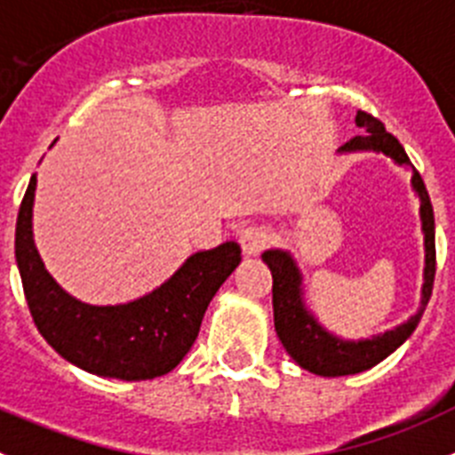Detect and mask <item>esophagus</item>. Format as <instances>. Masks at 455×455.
<instances>
[{"label":"esophagus","instance_id":"esophagus-1","mask_svg":"<svg viewBox=\"0 0 455 455\" xmlns=\"http://www.w3.org/2000/svg\"><path fill=\"white\" fill-rule=\"evenodd\" d=\"M240 247H243L244 256H258L269 243H272V231L265 227H247L237 235Z\"/></svg>","mask_w":455,"mask_h":455}]
</instances>
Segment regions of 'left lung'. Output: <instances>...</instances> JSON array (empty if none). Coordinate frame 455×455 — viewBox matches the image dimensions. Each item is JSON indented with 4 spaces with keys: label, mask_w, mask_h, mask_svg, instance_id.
<instances>
[{
    "label": "left lung",
    "mask_w": 455,
    "mask_h": 455,
    "mask_svg": "<svg viewBox=\"0 0 455 455\" xmlns=\"http://www.w3.org/2000/svg\"><path fill=\"white\" fill-rule=\"evenodd\" d=\"M355 126H360L363 133L339 147L338 154L374 151V154H383L390 161H395V165L411 170V186L419 199V220L421 233H424V283H421L419 308L403 324L395 326L386 333L371 335V338L345 339L319 324V319L308 308L304 274L299 269L292 253L285 251V249L263 251V260L274 278V329H276L281 345L285 347L290 358L299 367H304L317 376H329V379L371 370L374 365H379L380 360H386L392 351L399 349L419 324L424 308L431 299L433 278H435V220H433L431 199H428L427 186L421 181L419 172L411 165V158L399 145V140L392 133H387L386 126L380 124L376 117L358 110Z\"/></svg>",
    "instance_id": "1"
}]
</instances>
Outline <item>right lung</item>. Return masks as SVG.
<instances>
[{
	"instance_id": "1",
	"label": "right lung",
	"mask_w": 455,
	"mask_h": 455,
	"mask_svg": "<svg viewBox=\"0 0 455 455\" xmlns=\"http://www.w3.org/2000/svg\"><path fill=\"white\" fill-rule=\"evenodd\" d=\"M36 183L34 174L18 212L15 260L40 335L68 363L104 379L145 380L174 370L195 345L220 285L243 260L240 244L228 240L192 253L165 283L133 301L85 304L56 283L36 249Z\"/></svg>"
}]
</instances>
